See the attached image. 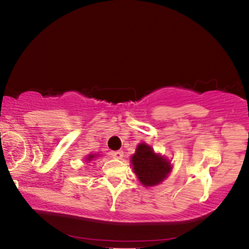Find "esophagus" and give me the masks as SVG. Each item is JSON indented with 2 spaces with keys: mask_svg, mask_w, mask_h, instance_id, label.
I'll return each mask as SVG.
<instances>
[{
  "mask_svg": "<svg viewBox=\"0 0 249 249\" xmlns=\"http://www.w3.org/2000/svg\"><path fill=\"white\" fill-rule=\"evenodd\" d=\"M123 155H124V153L122 150L109 151V156H111L112 158H115V159H122L123 158Z\"/></svg>",
  "mask_w": 249,
  "mask_h": 249,
  "instance_id": "1",
  "label": "esophagus"
}]
</instances>
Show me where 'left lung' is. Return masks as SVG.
<instances>
[{
	"instance_id": "left-lung-1",
	"label": "left lung",
	"mask_w": 249,
	"mask_h": 249,
	"mask_svg": "<svg viewBox=\"0 0 249 249\" xmlns=\"http://www.w3.org/2000/svg\"><path fill=\"white\" fill-rule=\"evenodd\" d=\"M133 169L145 187H153L163 181L170 172V162L154 153L146 144L137 146L136 153L132 157Z\"/></svg>"
}]
</instances>
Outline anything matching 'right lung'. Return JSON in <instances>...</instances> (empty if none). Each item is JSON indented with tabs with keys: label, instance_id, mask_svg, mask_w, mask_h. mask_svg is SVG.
Listing matches in <instances>:
<instances>
[{
	"label": "right lung",
	"instance_id": "add662e5",
	"mask_svg": "<svg viewBox=\"0 0 249 249\" xmlns=\"http://www.w3.org/2000/svg\"><path fill=\"white\" fill-rule=\"evenodd\" d=\"M94 157H95V155H90V156H89V157H88V158H87V160H89V161H90V160H92V159H93Z\"/></svg>",
	"mask_w": 249,
	"mask_h": 249
}]
</instances>
